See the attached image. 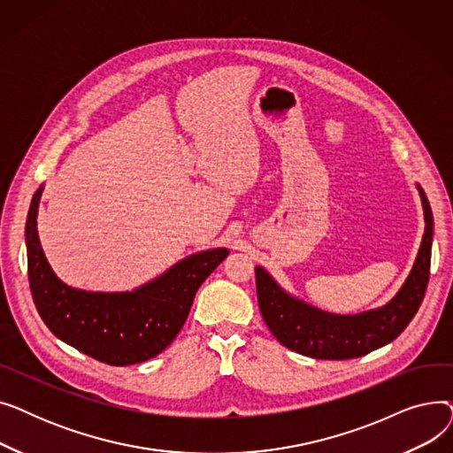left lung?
Instances as JSON below:
<instances>
[{
	"label": "left lung",
	"instance_id": "8db88e82",
	"mask_svg": "<svg viewBox=\"0 0 453 453\" xmlns=\"http://www.w3.org/2000/svg\"><path fill=\"white\" fill-rule=\"evenodd\" d=\"M417 187L426 220L422 244L406 282L382 308L354 316L328 314L284 292L265 268H255L260 314L279 343L318 360H350L388 345L410 325L430 279L434 241L432 207Z\"/></svg>",
	"mask_w": 453,
	"mask_h": 453
}]
</instances>
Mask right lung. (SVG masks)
<instances>
[{
    "instance_id": "add662e5",
    "label": "right lung",
    "mask_w": 453,
    "mask_h": 453,
    "mask_svg": "<svg viewBox=\"0 0 453 453\" xmlns=\"http://www.w3.org/2000/svg\"><path fill=\"white\" fill-rule=\"evenodd\" d=\"M40 187L26 224L29 284L43 323L64 343L108 365L147 362L173 343L202 282L229 255L226 248L195 253L132 292H86L62 282L40 246Z\"/></svg>"
}]
</instances>
